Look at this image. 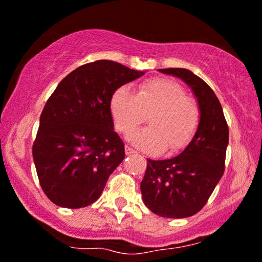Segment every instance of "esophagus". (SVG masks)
Segmentation results:
<instances>
[{
  "mask_svg": "<svg viewBox=\"0 0 262 262\" xmlns=\"http://www.w3.org/2000/svg\"><path fill=\"white\" fill-rule=\"evenodd\" d=\"M125 153L128 154V156H130V154H134V153H137V152H136V150H134L132 147H129V145H126V147H125Z\"/></svg>",
  "mask_w": 262,
  "mask_h": 262,
  "instance_id": "esophagus-1",
  "label": "esophagus"
}]
</instances>
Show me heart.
<instances>
[{"instance_id":"1","label":"heart","mask_w":262,"mask_h":262,"mask_svg":"<svg viewBox=\"0 0 262 262\" xmlns=\"http://www.w3.org/2000/svg\"><path fill=\"white\" fill-rule=\"evenodd\" d=\"M118 129L125 136L148 119V129L130 137V142L149 153H172L181 149L196 133L200 105L186 95L178 82L152 79L143 82L136 94L126 86L114 93L110 103Z\"/></svg>"}]
</instances>
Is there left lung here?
I'll use <instances>...</instances> for the list:
<instances>
[{
  "instance_id": "left-lung-1",
  "label": "left lung",
  "mask_w": 262,
  "mask_h": 262,
  "mask_svg": "<svg viewBox=\"0 0 262 262\" xmlns=\"http://www.w3.org/2000/svg\"><path fill=\"white\" fill-rule=\"evenodd\" d=\"M191 88L201 110L198 128L180 154L169 159H147L140 182L143 202L153 213L184 219L202 210L225 170L228 126L213 90L191 70L158 69Z\"/></svg>"
}]
</instances>
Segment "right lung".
Masks as SVG:
<instances>
[{"label":"right lung","mask_w":262,"mask_h":262,"mask_svg":"<svg viewBox=\"0 0 262 262\" xmlns=\"http://www.w3.org/2000/svg\"><path fill=\"white\" fill-rule=\"evenodd\" d=\"M112 60L79 66L60 81L40 117L34 147L41 188L59 207L94 203L123 162L112 103L118 88L144 75Z\"/></svg>","instance_id":"obj_1"}]
</instances>
